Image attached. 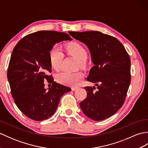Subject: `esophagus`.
<instances>
[{"mask_svg":"<svg viewBox=\"0 0 148 148\" xmlns=\"http://www.w3.org/2000/svg\"><path fill=\"white\" fill-rule=\"evenodd\" d=\"M77 88H78V87H72V90L75 91V90H76Z\"/></svg>","mask_w":148,"mask_h":148,"instance_id":"1","label":"esophagus"}]
</instances>
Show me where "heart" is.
<instances>
[{
    "label": "heart",
    "instance_id": "obj_1",
    "mask_svg": "<svg viewBox=\"0 0 148 148\" xmlns=\"http://www.w3.org/2000/svg\"><path fill=\"white\" fill-rule=\"evenodd\" d=\"M66 49L71 55L78 60V63L80 65L84 64L88 54L86 50L82 45L77 42L71 43L67 46ZM63 57L64 55L60 48L57 46H53L49 51V60L51 67L56 71L59 70L61 67ZM83 77V74L80 71L74 72L64 71L56 74V79L58 83L63 84L74 86L79 83Z\"/></svg>",
    "mask_w": 148,
    "mask_h": 148
}]
</instances>
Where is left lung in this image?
Masks as SVG:
<instances>
[{"label":"left lung","instance_id":"1","mask_svg":"<svg viewBox=\"0 0 148 148\" xmlns=\"http://www.w3.org/2000/svg\"><path fill=\"white\" fill-rule=\"evenodd\" d=\"M88 46L93 67L87 81L95 87L86 86L87 97L79 105L87 117L95 121L106 119L121 108L131 81L130 58L115 37L99 31L69 32Z\"/></svg>","mask_w":148,"mask_h":148}]
</instances>
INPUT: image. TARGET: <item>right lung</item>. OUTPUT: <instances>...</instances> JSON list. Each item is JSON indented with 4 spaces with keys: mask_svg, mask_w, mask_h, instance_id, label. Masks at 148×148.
I'll return each instance as SVG.
<instances>
[{
    "mask_svg": "<svg viewBox=\"0 0 148 148\" xmlns=\"http://www.w3.org/2000/svg\"><path fill=\"white\" fill-rule=\"evenodd\" d=\"M67 40H72L68 34L39 31L24 37L12 51L8 71L11 95L18 109L33 120L51 117L62 96L71 91L48 75L51 72L49 51L56 43ZM46 80L52 84L48 90Z\"/></svg>",
    "mask_w": 148,
    "mask_h": 148,
    "instance_id": "right-lung-1",
    "label": "right lung"
}]
</instances>
